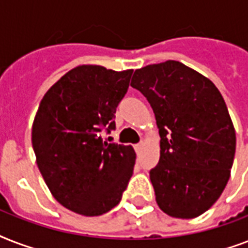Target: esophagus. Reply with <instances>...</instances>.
<instances>
[{
    "label": "esophagus",
    "instance_id": "34e87169",
    "mask_svg": "<svg viewBox=\"0 0 248 248\" xmlns=\"http://www.w3.org/2000/svg\"><path fill=\"white\" fill-rule=\"evenodd\" d=\"M143 145H144L143 141H140L139 144H136V145H135V151H136V153H139V152L141 151V148H143Z\"/></svg>",
    "mask_w": 248,
    "mask_h": 248
}]
</instances>
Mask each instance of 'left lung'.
<instances>
[{"mask_svg":"<svg viewBox=\"0 0 248 248\" xmlns=\"http://www.w3.org/2000/svg\"><path fill=\"white\" fill-rule=\"evenodd\" d=\"M131 86L147 97L161 136L151 170L159 208L179 219L207 211L227 185L235 131L216 86L184 64L167 60L136 69Z\"/></svg>","mask_w":248,"mask_h":248,"instance_id":"left-lung-1","label":"left lung"}]
</instances>
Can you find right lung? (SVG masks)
<instances>
[{
	"instance_id": "1",
	"label": "right lung",
	"mask_w": 248,
	"mask_h": 248,
	"mask_svg": "<svg viewBox=\"0 0 248 248\" xmlns=\"http://www.w3.org/2000/svg\"><path fill=\"white\" fill-rule=\"evenodd\" d=\"M132 69L99 65L72 69L45 93L32 128V145L46 185L64 207L99 216L120 203L132 176L131 145L107 143Z\"/></svg>"
}]
</instances>
